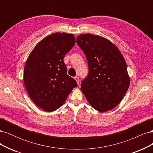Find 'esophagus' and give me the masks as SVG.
I'll list each match as a JSON object with an SVG mask.
<instances>
[{"label": "esophagus", "mask_w": 153, "mask_h": 153, "mask_svg": "<svg viewBox=\"0 0 153 153\" xmlns=\"http://www.w3.org/2000/svg\"><path fill=\"white\" fill-rule=\"evenodd\" d=\"M74 79H75L76 81V83H77V84H79V78H78V76H75V77H74Z\"/></svg>", "instance_id": "esophagus-1"}]
</instances>
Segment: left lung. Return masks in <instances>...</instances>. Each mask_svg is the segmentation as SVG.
Wrapping results in <instances>:
<instances>
[{"label": "left lung", "mask_w": 153, "mask_h": 153, "mask_svg": "<svg viewBox=\"0 0 153 153\" xmlns=\"http://www.w3.org/2000/svg\"><path fill=\"white\" fill-rule=\"evenodd\" d=\"M76 43L89 66L81 91L95 110L105 112L123 100L130 84L126 63L121 52L106 38L92 34L78 35Z\"/></svg>", "instance_id": "left-lung-1"}]
</instances>
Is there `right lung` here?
I'll list each match as a JSON object with an SVG mask.
<instances>
[{
	"label": "right lung",
	"mask_w": 153,
	"mask_h": 153,
	"mask_svg": "<svg viewBox=\"0 0 153 153\" xmlns=\"http://www.w3.org/2000/svg\"><path fill=\"white\" fill-rule=\"evenodd\" d=\"M75 43L72 34L55 32L36 45L25 62L24 82L33 102L46 112L64 103L76 82L68 75L63 59Z\"/></svg>",
	"instance_id": "obj_1"
}]
</instances>
